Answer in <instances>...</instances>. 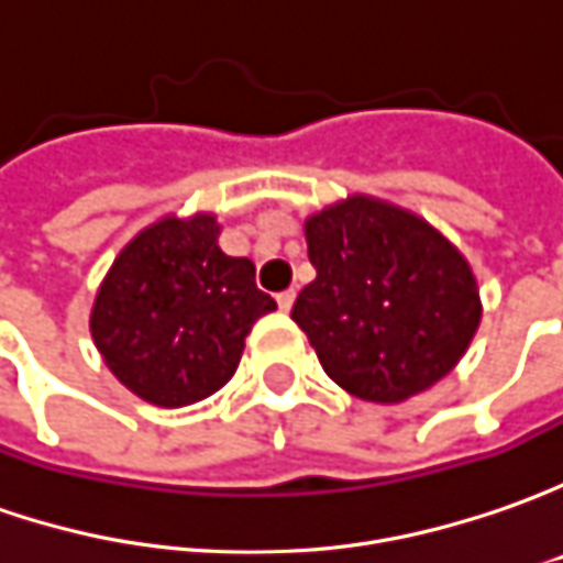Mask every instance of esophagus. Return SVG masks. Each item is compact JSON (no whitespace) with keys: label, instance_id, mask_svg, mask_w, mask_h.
<instances>
[{"label":"esophagus","instance_id":"34e87169","mask_svg":"<svg viewBox=\"0 0 563 563\" xmlns=\"http://www.w3.org/2000/svg\"><path fill=\"white\" fill-rule=\"evenodd\" d=\"M292 301H296V292H292V289H286V292H280V296H277L280 311H289V308H292Z\"/></svg>","mask_w":563,"mask_h":563}]
</instances>
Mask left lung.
Listing matches in <instances>:
<instances>
[{
  "mask_svg": "<svg viewBox=\"0 0 563 563\" xmlns=\"http://www.w3.org/2000/svg\"><path fill=\"white\" fill-rule=\"evenodd\" d=\"M318 277L292 305L327 377L396 405L455 367L479 327L471 264L396 205L355 196L305 221Z\"/></svg>",
  "mask_w": 563,
  "mask_h": 563,
  "instance_id": "left-lung-1",
  "label": "left lung"
}]
</instances>
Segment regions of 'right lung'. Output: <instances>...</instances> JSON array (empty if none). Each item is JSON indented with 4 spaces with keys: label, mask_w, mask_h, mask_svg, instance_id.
Masks as SVG:
<instances>
[{
    "label": "right lung",
    "mask_w": 563,
    "mask_h": 563,
    "mask_svg": "<svg viewBox=\"0 0 563 563\" xmlns=\"http://www.w3.org/2000/svg\"><path fill=\"white\" fill-rule=\"evenodd\" d=\"M211 214L152 223L111 264L92 305V342L130 393L184 408L218 393L243 358L252 323L277 301L255 264L218 245Z\"/></svg>",
    "instance_id": "obj_1"
}]
</instances>
